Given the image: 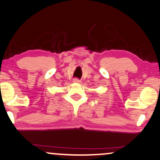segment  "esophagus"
<instances>
[{"label": "esophagus", "instance_id": "34e87169", "mask_svg": "<svg viewBox=\"0 0 160 160\" xmlns=\"http://www.w3.org/2000/svg\"><path fill=\"white\" fill-rule=\"evenodd\" d=\"M73 82H76V83H80V80H79L78 78H74L73 79Z\"/></svg>", "mask_w": 160, "mask_h": 160}]
</instances>
